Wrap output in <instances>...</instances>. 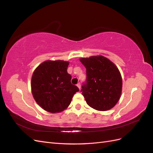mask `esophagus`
<instances>
[{"mask_svg":"<svg viewBox=\"0 0 153 153\" xmlns=\"http://www.w3.org/2000/svg\"><path fill=\"white\" fill-rule=\"evenodd\" d=\"M76 85H77V87L79 88V89H80V88H81V85H80V83H78V84H76Z\"/></svg>","mask_w":153,"mask_h":153,"instance_id":"1","label":"esophagus"}]
</instances>
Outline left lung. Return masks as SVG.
<instances>
[{
	"label": "left lung",
	"mask_w": 153,
	"mask_h": 153,
	"mask_svg": "<svg viewBox=\"0 0 153 153\" xmlns=\"http://www.w3.org/2000/svg\"><path fill=\"white\" fill-rule=\"evenodd\" d=\"M86 68L87 78L81 92L87 105L100 111L110 110L116 105L122 92V77L118 68L103 56L81 58Z\"/></svg>",
	"instance_id": "8db88e82"
}]
</instances>
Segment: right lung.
I'll return each mask as SVG.
<instances>
[{
  "instance_id": "right-lung-1",
  "label": "right lung",
  "mask_w": 153,
  "mask_h": 153,
  "mask_svg": "<svg viewBox=\"0 0 153 153\" xmlns=\"http://www.w3.org/2000/svg\"><path fill=\"white\" fill-rule=\"evenodd\" d=\"M69 62L47 61L35 69L31 79V90L35 101L41 108L51 113L62 112L70 104L79 89L71 83L68 73Z\"/></svg>"
}]
</instances>
